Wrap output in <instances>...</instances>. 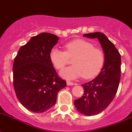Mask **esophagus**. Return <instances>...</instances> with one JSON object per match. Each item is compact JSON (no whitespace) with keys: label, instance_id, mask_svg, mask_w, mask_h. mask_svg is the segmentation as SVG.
I'll list each match as a JSON object with an SVG mask.
<instances>
[{"label":"esophagus","instance_id":"esophagus-1","mask_svg":"<svg viewBox=\"0 0 132 132\" xmlns=\"http://www.w3.org/2000/svg\"><path fill=\"white\" fill-rule=\"evenodd\" d=\"M67 84L68 85V86H72V85H74V84H74L73 82H72V81H67Z\"/></svg>","mask_w":132,"mask_h":132}]
</instances>
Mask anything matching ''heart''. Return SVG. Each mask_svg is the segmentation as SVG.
<instances>
[{
	"label": "heart",
	"mask_w": 132,
	"mask_h": 132,
	"mask_svg": "<svg viewBox=\"0 0 132 132\" xmlns=\"http://www.w3.org/2000/svg\"><path fill=\"white\" fill-rule=\"evenodd\" d=\"M65 51L57 48L51 49L49 58L56 69L61 70L73 59V65L67 67L60 73L66 79H76L83 76L86 79H91L97 76L103 69L105 61L103 51L94 47L92 42L77 39L65 45Z\"/></svg>",
	"instance_id": "obj_1"
}]
</instances>
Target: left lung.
<instances>
[{
    "label": "left lung",
    "instance_id": "obj_1",
    "mask_svg": "<svg viewBox=\"0 0 132 132\" xmlns=\"http://www.w3.org/2000/svg\"><path fill=\"white\" fill-rule=\"evenodd\" d=\"M84 36L98 38L105 56L104 64L98 76L82 84L84 92L81 98L74 101L78 111L92 116L103 111L111 103L118 90L121 78V55L114 44L101 32L85 34Z\"/></svg>",
    "mask_w": 132,
    "mask_h": 132
}]
</instances>
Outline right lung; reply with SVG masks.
<instances>
[{"label":"right lung","instance_id":"1","mask_svg":"<svg viewBox=\"0 0 132 132\" xmlns=\"http://www.w3.org/2000/svg\"><path fill=\"white\" fill-rule=\"evenodd\" d=\"M59 38L50 33L33 36L19 48L13 65V87L20 103L41 113L56 103L57 94L67 86L50 61L49 53Z\"/></svg>","mask_w":132,"mask_h":132}]
</instances>
